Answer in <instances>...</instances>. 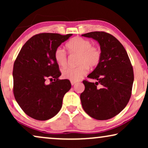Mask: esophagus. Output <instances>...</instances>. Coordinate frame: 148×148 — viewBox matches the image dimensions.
Listing matches in <instances>:
<instances>
[{"label": "esophagus", "instance_id": "34e87169", "mask_svg": "<svg viewBox=\"0 0 148 148\" xmlns=\"http://www.w3.org/2000/svg\"><path fill=\"white\" fill-rule=\"evenodd\" d=\"M76 83H77V82H74V81H71V84L72 86H74V85Z\"/></svg>", "mask_w": 148, "mask_h": 148}]
</instances>
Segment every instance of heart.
Masks as SVG:
<instances>
[{"mask_svg": "<svg viewBox=\"0 0 148 148\" xmlns=\"http://www.w3.org/2000/svg\"><path fill=\"white\" fill-rule=\"evenodd\" d=\"M70 54H78L76 67L64 68L62 71L64 78L71 81L80 80L88 73L89 67L96 68L102 59V52L100 48L92 46V42L82 37H75L66 44ZM54 59L58 65L64 67L67 64V56L66 51L62 48L58 47L54 50Z\"/></svg>", "mask_w": 148, "mask_h": 148, "instance_id": "b5f03b06", "label": "heart"}]
</instances>
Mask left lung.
Masks as SVG:
<instances>
[{
    "instance_id": "1",
    "label": "left lung",
    "mask_w": 148,
    "mask_h": 148,
    "mask_svg": "<svg viewBox=\"0 0 148 148\" xmlns=\"http://www.w3.org/2000/svg\"><path fill=\"white\" fill-rule=\"evenodd\" d=\"M98 42L102 59L88 77L96 83L83 81L85 90L80 95L85 112L97 120H108L121 112L128 104L134 80L133 66L122 44L111 34L92 32L83 34Z\"/></svg>"
}]
</instances>
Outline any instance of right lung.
<instances>
[{
	"label": "right lung",
	"mask_w": 148,
	"mask_h": 148,
	"mask_svg": "<svg viewBox=\"0 0 148 148\" xmlns=\"http://www.w3.org/2000/svg\"><path fill=\"white\" fill-rule=\"evenodd\" d=\"M71 34L42 33L25 42L13 65V94L24 112L36 120L52 118L62 107L64 94L71 88L68 79H59L54 50ZM47 78L54 79L50 84Z\"/></svg>",
	"instance_id": "right-lung-1"
}]
</instances>
